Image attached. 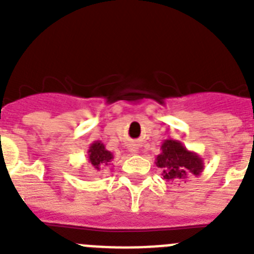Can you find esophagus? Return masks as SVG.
I'll list each match as a JSON object with an SVG mask.
<instances>
[{
  "mask_svg": "<svg viewBox=\"0 0 254 254\" xmlns=\"http://www.w3.org/2000/svg\"><path fill=\"white\" fill-rule=\"evenodd\" d=\"M129 152H131V154H137L138 150L136 149V147H131V149H129Z\"/></svg>",
  "mask_w": 254,
  "mask_h": 254,
  "instance_id": "obj_1",
  "label": "esophagus"
}]
</instances>
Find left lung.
Segmentation results:
<instances>
[{
    "label": "left lung",
    "instance_id": "left-lung-1",
    "mask_svg": "<svg viewBox=\"0 0 254 254\" xmlns=\"http://www.w3.org/2000/svg\"><path fill=\"white\" fill-rule=\"evenodd\" d=\"M161 152L155 159L156 167L167 182L187 181L190 176H199L205 163L197 152L190 151L178 140L168 138L161 143Z\"/></svg>",
    "mask_w": 254,
    "mask_h": 254
}]
</instances>
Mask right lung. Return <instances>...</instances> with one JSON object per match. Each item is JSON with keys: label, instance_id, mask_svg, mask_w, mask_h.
Here are the masks:
<instances>
[{"label": "right lung", "instance_id": "1", "mask_svg": "<svg viewBox=\"0 0 254 254\" xmlns=\"http://www.w3.org/2000/svg\"><path fill=\"white\" fill-rule=\"evenodd\" d=\"M113 154L105 149L104 143L102 141H94L89 149H87V161L90 163L94 170H100L105 167H109L113 160Z\"/></svg>", "mask_w": 254, "mask_h": 254}]
</instances>
